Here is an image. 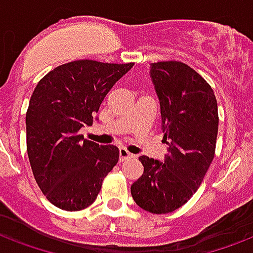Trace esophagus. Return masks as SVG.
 I'll return each instance as SVG.
<instances>
[{"instance_id":"1","label":"esophagus","mask_w":253,"mask_h":253,"mask_svg":"<svg viewBox=\"0 0 253 253\" xmlns=\"http://www.w3.org/2000/svg\"><path fill=\"white\" fill-rule=\"evenodd\" d=\"M128 158H132V154H130L125 147L119 148V161L123 162L126 161V159H128Z\"/></svg>"}]
</instances>
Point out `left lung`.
I'll list each match as a JSON object with an SVG mask.
<instances>
[{
	"label": "left lung",
	"mask_w": 253,
	"mask_h": 253,
	"mask_svg": "<svg viewBox=\"0 0 253 253\" xmlns=\"http://www.w3.org/2000/svg\"><path fill=\"white\" fill-rule=\"evenodd\" d=\"M161 105L163 161L139 157L144 171L131 186L134 202L151 213L172 212L203 182L216 146L217 102L211 86L194 69L169 61L150 65Z\"/></svg>",
	"instance_id": "obj_1"
}]
</instances>
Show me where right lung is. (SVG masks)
I'll list each match as a JSON object with an SVG mask.
<instances>
[{
	"mask_svg": "<svg viewBox=\"0 0 253 253\" xmlns=\"http://www.w3.org/2000/svg\"><path fill=\"white\" fill-rule=\"evenodd\" d=\"M132 66L74 61L55 67L34 88L26 113L28 155L37 184L55 207H88L118 163L117 146L84 139L80 130L91 125L107 92Z\"/></svg>",
	"mask_w": 253,
	"mask_h": 253,
	"instance_id": "right-lung-1",
	"label": "right lung"
}]
</instances>
